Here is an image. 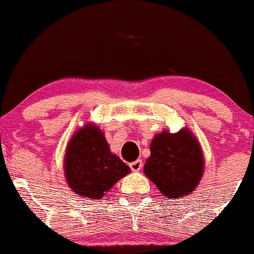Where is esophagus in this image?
I'll return each mask as SVG.
<instances>
[{"label":"esophagus","mask_w":254,"mask_h":254,"mask_svg":"<svg viewBox=\"0 0 254 254\" xmlns=\"http://www.w3.org/2000/svg\"><path fill=\"white\" fill-rule=\"evenodd\" d=\"M142 166H143V163H142V160H140V159H137V160L132 161V163L130 164V169H131L133 172L140 171V170L142 169Z\"/></svg>","instance_id":"34e87169"}]
</instances>
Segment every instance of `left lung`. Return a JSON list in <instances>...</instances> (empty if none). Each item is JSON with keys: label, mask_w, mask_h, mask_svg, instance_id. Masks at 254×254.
<instances>
[{"label": "left lung", "mask_w": 254, "mask_h": 254, "mask_svg": "<svg viewBox=\"0 0 254 254\" xmlns=\"http://www.w3.org/2000/svg\"><path fill=\"white\" fill-rule=\"evenodd\" d=\"M150 155L143 172L169 199L190 196L204 175V153L188 127L178 132L157 133L150 142Z\"/></svg>", "instance_id": "1"}]
</instances>
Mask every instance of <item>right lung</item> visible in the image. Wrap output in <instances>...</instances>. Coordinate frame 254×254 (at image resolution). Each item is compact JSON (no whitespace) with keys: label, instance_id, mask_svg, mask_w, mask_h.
<instances>
[{"label":"right lung","instance_id":"obj_1","mask_svg":"<svg viewBox=\"0 0 254 254\" xmlns=\"http://www.w3.org/2000/svg\"><path fill=\"white\" fill-rule=\"evenodd\" d=\"M67 186L80 197L97 200L130 172L111 152L105 133L95 123H85L69 138L64 157Z\"/></svg>","mask_w":254,"mask_h":254}]
</instances>
